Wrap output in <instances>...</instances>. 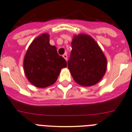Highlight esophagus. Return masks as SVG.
Wrapping results in <instances>:
<instances>
[{"instance_id": "esophagus-1", "label": "esophagus", "mask_w": 132, "mask_h": 132, "mask_svg": "<svg viewBox=\"0 0 132 132\" xmlns=\"http://www.w3.org/2000/svg\"><path fill=\"white\" fill-rule=\"evenodd\" d=\"M63 56V58L64 59H65V60H66V61H67V59H68V56H67V54H63V56Z\"/></svg>"}]
</instances>
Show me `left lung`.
<instances>
[{
  "label": "left lung",
  "instance_id": "8db88e82",
  "mask_svg": "<svg viewBox=\"0 0 132 132\" xmlns=\"http://www.w3.org/2000/svg\"><path fill=\"white\" fill-rule=\"evenodd\" d=\"M68 66L74 81L79 85L89 87L103 78L107 60L101 47L90 35H74Z\"/></svg>",
  "mask_w": 132,
  "mask_h": 132
}]
</instances>
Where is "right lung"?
Masks as SVG:
<instances>
[{
	"label": "right lung",
	"mask_w": 132,
	"mask_h": 132,
	"mask_svg": "<svg viewBox=\"0 0 132 132\" xmlns=\"http://www.w3.org/2000/svg\"><path fill=\"white\" fill-rule=\"evenodd\" d=\"M66 61L59 55L55 46L49 43V35L43 34L32 41L23 59V70L27 79L34 86L45 88L57 80Z\"/></svg>",
	"instance_id": "obj_1"
}]
</instances>
